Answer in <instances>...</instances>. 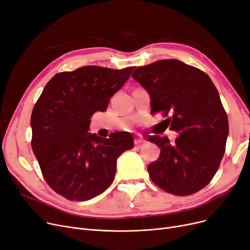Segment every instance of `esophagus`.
Wrapping results in <instances>:
<instances>
[{"instance_id":"obj_1","label":"esophagus","mask_w":250,"mask_h":250,"mask_svg":"<svg viewBox=\"0 0 250 250\" xmlns=\"http://www.w3.org/2000/svg\"><path fill=\"white\" fill-rule=\"evenodd\" d=\"M134 143H135V145H140V144H143V143H145V140L142 138V137H136L135 138V140H134Z\"/></svg>"}]
</instances>
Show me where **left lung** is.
<instances>
[{"mask_svg": "<svg viewBox=\"0 0 250 250\" xmlns=\"http://www.w3.org/2000/svg\"><path fill=\"white\" fill-rule=\"evenodd\" d=\"M134 80L149 92L150 113L160 112L179 134L150 136L160 148L148 166L151 180L162 190L187 196L208 186L224 156L229 123L220 95L204 71L176 59L139 66Z\"/></svg>", "mask_w": 250, "mask_h": 250, "instance_id": "obj_1", "label": "left lung"}]
</instances>
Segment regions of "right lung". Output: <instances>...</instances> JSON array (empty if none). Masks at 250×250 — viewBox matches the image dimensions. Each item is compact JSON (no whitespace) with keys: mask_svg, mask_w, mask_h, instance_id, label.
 I'll return each instance as SVG.
<instances>
[{"mask_svg":"<svg viewBox=\"0 0 250 250\" xmlns=\"http://www.w3.org/2000/svg\"><path fill=\"white\" fill-rule=\"evenodd\" d=\"M134 66H83L54 75L32 109L31 148L52 190L71 201H86L112 183L116 160L134 147L127 132L109 138L89 134L91 117L105 111Z\"/></svg>","mask_w":250,"mask_h":250,"instance_id":"add662e5","label":"right lung"}]
</instances>
